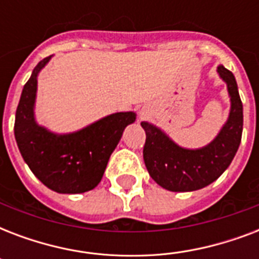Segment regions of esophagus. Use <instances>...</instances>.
Here are the masks:
<instances>
[{
	"label": "esophagus",
	"mask_w": 259,
	"mask_h": 259,
	"mask_svg": "<svg viewBox=\"0 0 259 259\" xmlns=\"http://www.w3.org/2000/svg\"><path fill=\"white\" fill-rule=\"evenodd\" d=\"M145 115H146L145 111H141V118H145Z\"/></svg>",
	"instance_id": "34e87169"
}]
</instances>
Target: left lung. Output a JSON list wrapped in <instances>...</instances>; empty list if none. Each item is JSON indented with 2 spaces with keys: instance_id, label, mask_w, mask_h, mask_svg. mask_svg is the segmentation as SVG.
<instances>
[{
  "instance_id": "1",
  "label": "left lung",
  "mask_w": 259,
  "mask_h": 259,
  "mask_svg": "<svg viewBox=\"0 0 259 259\" xmlns=\"http://www.w3.org/2000/svg\"><path fill=\"white\" fill-rule=\"evenodd\" d=\"M221 78L227 83L231 110L229 121L209 145L191 150L177 146L161 130L141 122L146 133L144 161L156 183L173 192H188L204 188L215 181L233 161L242 138L243 106L237 80L231 71L218 67Z\"/></svg>"
}]
</instances>
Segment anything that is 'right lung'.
Listing matches in <instances>:
<instances>
[{
	"label": "right lung",
	"mask_w": 259,
	"mask_h": 259,
	"mask_svg": "<svg viewBox=\"0 0 259 259\" xmlns=\"http://www.w3.org/2000/svg\"><path fill=\"white\" fill-rule=\"evenodd\" d=\"M51 56L34 67L22 89L14 121V137L33 175L59 193H83L95 188L109 158L136 114L115 113L76 133L58 136L38 126L33 117L37 74Z\"/></svg>",
	"instance_id": "add662e5"
}]
</instances>
